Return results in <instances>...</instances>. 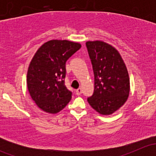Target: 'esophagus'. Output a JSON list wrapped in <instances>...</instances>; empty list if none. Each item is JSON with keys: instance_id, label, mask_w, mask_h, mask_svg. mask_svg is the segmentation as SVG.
Listing matches in <instances>:
<instances>
[{"instance_id": "esophagus-1", "label": "esophagus", "mask_w": 156, "mask_h": 156, "mask_svg": "<svg viewBox=\"0 0 156 156\" xmlns=\"http://www.w3.org/2000/svg\"><path fill=\"white\" fill-rule=\"evenodd\" d=\"M81 93H82V90H81V88H78V89L76 90V94L78 96L81 95Z\"/></svg>"}]
</instances>
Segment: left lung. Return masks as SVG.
Here are the masks:
<instances>
[{
    "instance_id": "8db88e82",
    "label": "left lung",
    "mask_w": 156,
    "mask_h": 156,
    "mask_svg": "<svg viewBox=\"0 0 156 156\" xmlns=\"http://www.w3.org/2000/svg\"><path fill=\"white\" fill-rule=\"evenodd\" d=\"M94 74V91L87 101L94 110L109 115L127 101L130 78L117 50L102 41L86 42Z\"/></svg>"
}]
</instances>
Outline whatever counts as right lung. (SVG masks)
<instances>
[{
    "label": "right lung",
    "mask_w": 156,
    "mask_h": 156,
    "mask_svg": "<svg viewBox=\"0 0 156 156\" xmlns=\"http://www.w3.org/2000/svg\"><path fill=\"white\" fill-rule=\"evenodd\" d=\"M79 43L51 40L44 44L33 56L27 72V86L31 99L43 111L56 114L66 106L72 92L65 85L66 62Z\"/></svg>",
    "instance_id": "right-lung-1"
}]
</instances>
